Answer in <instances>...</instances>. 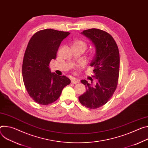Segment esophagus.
Segmentation results:
<instances>
[{
  "label": "esophagus",
  "instance_id": "34e87169",
  "mask_svg": "<svg viewBox=\"0 0 148 148\" xmlns=\"http://www.w3.org/2000/svg\"><path fill=\"white\" fill-rule=\"evenodd\" d=\"M71 83L74 84H77V83H78V80L75 78H73L71 79Z\"/></svg>",
  "mask_w": 148,
  "mask_h": 148
}]
</instances>
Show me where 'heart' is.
<instances>
[{"label":"heart","instance_id":"heart-1","mask_svg":"<svg viewBox=\"0 0 148 148\" xmlns=\"http://www.w3.org/2000/svg\"><path fill=\"white\" fill-rule=\"evenodd\" d=\"M73 46H77V47H82L84 50H86V49L87 47V43L84 41H83V40L79 39V40H77V41L74 42Z\"/></svg>","mask_w":148,"mask_h":148}]
</instances>
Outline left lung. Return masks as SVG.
Returning a JSON list of instances; mask_svg holds the SVG:
<instances>
[{"label": "left lung", "instance_id": "obj_1", "mask_svg": "<svg viewBox=\"0 0 148 148\" xmlns=\"http://www.w3.org/2000/svg\"><path fill=\"white\" fill-rule=\"evenodd\" d=\"M82 34L90 38L96 47V56L90 66L94 68L95 75L92 77L97 79V83L92 86L86 79L82 80L87 90L78 99L87 108L96 109L107 103L117 88L120 68L119 51L114 38L104 31L92 28L83 31Z\"/></svg>", "mask_w": 148, "mask_h": 148}]
</instances>
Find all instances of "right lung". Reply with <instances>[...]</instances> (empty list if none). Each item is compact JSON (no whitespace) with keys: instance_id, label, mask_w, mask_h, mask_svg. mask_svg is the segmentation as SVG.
<instances>
[{"instance_id":"right-lung-1","label":"right lung","mask_w":148,"mask_h":148,"mask_svg":"<svg viewBox=\"0 0 148 148\" xmlns=\"http://www.w3.org/2000/svg\"><path fill=\"white\" fill-rule=\"evenodd\" d=\"M70 34L52 29L41 30L34 34L26 47L22 64L23 83L30 97L39 104L56 101L71 83L65 76L52 73L49 66L56 58L61 42Z\"/></svg>"}]
</instances>
